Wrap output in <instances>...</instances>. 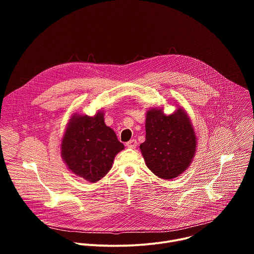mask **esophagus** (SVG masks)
I'll return each instance as SVG.
<instances>
[{"label": "esophagus", "instance_id": "34e87169", "mask_svg": "<svg viewBox=\"0 0 254 254\" xmlns=\"http://www.w3.org/2000/svg\"><path fill=\"white\" fill-rule=\"evenodd\" d=\"M136 144H137V142H136L135 139H130L129 141H127V142L126 143V146H127L128 149H135Z\"/></svg>", "mask_w": 254, "mask_h": 254}]
</instances>
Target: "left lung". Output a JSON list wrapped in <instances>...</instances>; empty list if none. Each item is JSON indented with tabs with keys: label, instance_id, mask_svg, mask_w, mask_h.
<instances>
[{
	"label": "left lung",
	"instance_id": "8db88e82",
	"mask_svg": "<svg viewBox=\"0 0 254 254\" xmlns=\"http://www.w3.org/2000/svg\"><path fill=\"white\" fill-rule=\"evenodd\" d=\"M197 148L192 122L183 107L172 115L151 108L146 115V140L139 149L147 167L159 178L171 180L191 165Z\"/></svg>",
	"mask_w": 254,
	"mask_h": 254
}]
</instances>
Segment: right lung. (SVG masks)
I'll use <instances>...</instances> for the list:
<instances>
[{"label": "right lung", "instance_id": "obj_1", "mask_svg": "<svg viewBox=\"0 0 254 254\" xmlns=\"http://www.w3.org/2000/svg\"><path fill=\"white\" fill-rule=\"evenodd\" d=\"M103 117L102 111L93 117L73 114L61 140V157L68 170L90 183L110 172L116 156L125 149Z\"/></svg>", "mask_w": 254, "mask_h": 254}]
</instances>
